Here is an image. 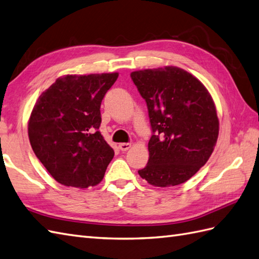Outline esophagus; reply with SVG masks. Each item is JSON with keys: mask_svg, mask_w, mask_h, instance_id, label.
I'll return each mask as SVG.
<instances>
[{"mask_svg": "<svg viewBox=\"0 0 259 259\" xmlns=\"http://www.w3.org/2000/svg\"><path fill=\"white\" fill-rule=\"evenodd\" d=\"M131 148V144L130 143H120L119 144V149L121 150V151H127Z\"/></svg>", "mask_w": 259, "mask_h": 259, "instance_id": "esophagus-1", "label": "esophagus"}]
</instances>
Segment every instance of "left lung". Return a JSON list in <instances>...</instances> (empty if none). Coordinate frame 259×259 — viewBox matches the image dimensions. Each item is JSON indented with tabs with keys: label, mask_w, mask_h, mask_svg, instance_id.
<instances>
[{
	"label": "left lung",
	"mask_w": 259,
	"mask_h": 259,
	"mask_svg": "<svg viewBox=\"0 0 259 259\" xmlns=\"http://www.w3.org/2000/svg\"><path fill=\"white\" fill-rule=\"evenodd\" d=\"M146 100L152 136L149 161L139 176L154 186L184 183L206 163L220 122L211 95L188 71L165 66L131 73Z\"/></svg>",
	"instance_id": "left-lung-1"
}]
</instances>
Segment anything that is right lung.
<instances>
[{"mask_svg": "<svg viewBox=\"0 0 259 259\" xmlns=\"http://www.w3.org/2000/svg\"><path fill=\"white\" fill-rule=\"evenodd\" d=\"M118 75L59 77L36 101L28 120L29 142L58 183L86 189L104 179L115 152L99 131L100 105Z\"/></svg>", "mask_w": 259, "mask_h": 259, "instance_id": "obj_1", "label": "right lung"}]
</instances>
